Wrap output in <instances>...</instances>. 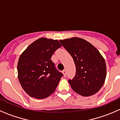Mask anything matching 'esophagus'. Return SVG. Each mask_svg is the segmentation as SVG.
I'll return each mask as SVG.
<instances>
[{
  "label": "esophagus",
  "instance_id": "esophagus-1",
  "mask_svg": "<svg viewBox=\"0 0 120 120\" xmlns=\"http://www.w3.org/2000/svg\"><path fill=\"white\" fill-rule=\"evenodd\" d=\"M62 73H63V74H64V76H67V71H66L65 69H64V70L62 71Z\"/></svg>",
  "mask_w": 120,
  "mask_h": 120
}]
</instances>
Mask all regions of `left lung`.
Returning a JSON list of instances; mask_svg holds the SVG:
<instances>
[{
    "mask_svg": "<svg viewBox=\"0 0 120 120\" xmlns=\"http://www.w3.org/2000/svg\"><path fill=\"white\" fill-rule=\"evenodd\" d=\"M70 53L76 67L72 79H69L72 89L79 95L88 97L101 89L106 78V64L97 49L79 38L60 40Z\"/></svg>",
    "mask_w": 120,
    "mask_h": 120,
    "instance_id": "obj_1",
    "label": "left lung"
}]
</instances>
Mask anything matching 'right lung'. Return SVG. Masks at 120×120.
<instances>
[{"instance_id": "1", "label": "right lung", "mask_w": 120, "mask_h": 120, "mask_svg": "<svg viewBox=\"0 0 120 120\" xmlns=\"http://www.w3.org/2000/svg\"><path fill=\"white\" fill-rule=\"evenodd\" d=\"M61 46L58 40L41 38L20 55L18 63V79L29 96L45 98L55 91L63 74L56 69L51 57Z\"/></svg>"}]
</instances>
